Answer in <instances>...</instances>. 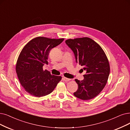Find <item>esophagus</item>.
Wrapping results in <instances>:
<instances>
[{"instance_id":"esophagus-1","label":"esophagus","mask_w":130,"mask_h":130,"mask_svg":"<svg viewBox=\"0 0 130 130\" xmlns=\"http://www.w3.org/2000/svg\"><path fill=\"white\" fill-rule=\"evenodd\" d=\"M63 80L66 82H69L70 80V79H69V78H67L66 77H63Z\"/></svg>"}]
</instances>
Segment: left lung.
<instances>
[{"label": "left lung", "mask_w": 130, "mask_h": 130, "mask_svg": "<svg viewBox=\"0 0 130 130\" xmlns=\"http://www.w3.org/2000/svg\"><path fill=\"white\" fill-rule=\"evenodd\" d=\"M65 42L73 51L77 63L86 71L84 79H75L78 88L74 94L83 100L92 99L99 94L107 83L110 73L107 57L101 46L90 38L69 39Z\"/></svg>", "instance_id": "obj_1"}]
</instances>
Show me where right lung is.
<instances>
[{
    "instance_id": "right-lung-1",
    "label": "right lung",
    "mask_w": 130,
    "mask_h": 130,
    "mask_svg": "<svg viewBox=\"0 0 130 130\" xmlns=\"http://www.w3.org/2000/svg\"><path fill=\"white\" fill-rule=\"evenodd\" d=\"M63 40L36 37L29 41L21 52L16 71L21 84L30 95L38 98L47 95L61 80V76L51 75L50 72L44 70L43 67L48 64L51 50Z\"/></svg>"
}]
</instances>
